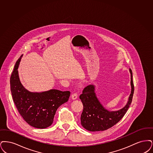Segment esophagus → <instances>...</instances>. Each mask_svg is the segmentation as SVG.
<instances>
[{
	"mask_svg": "<svg viewBox=\"0 0 153 153\" xmlns=\"http://www.w3.org/2000/svg\"><path fill=\"white\" fill-rule=\"evenodd\" d=\"M78 98V94L76 93H74L71 95V98L73 100H76Z\"/></svg>",
	"mask_w": 153,
	"mask_h": 153,
	"instance_id": "34e87169",
	"label": "esophagus"
}]
</instances>
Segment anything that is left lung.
Returning <instances> with one entry per match:
<instances>
[{
    "label": "left lung",
    "mask_w": 153,
    "mask_h": 153,
    "mask_svg": "<svg viewBox=\"0 0 153 153\" xmlns=\"http://www.w3.org/2000/svg\"><path fill=\"white\" fill-rule=\"evenodd\" d=\"M131 93L126 105L123 108L116 111H109L101 104L95 92L94 85H88L83 90L79 96L83 110L81 114V125L90 131H104L116 125L121 120L131 103L134 87L133 82V73L130 68Z\"/></svg>",
    "instance_id": "left-lung-1"
}]
</instances>
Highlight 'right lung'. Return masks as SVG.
<instances>
[{"instance_id": "right-lung-1", "label": "right lung", "mask_w": 153, "mask_h": 153, "mask_svg": "<svg viewBox=\"0 0 153 153\" xmlns=\"http://www.w3.org/2000/svg\"><path fill=\"white\" fill-rule=\"evenodd\" d=\"M22 56L16 62L10 78L13 99L28 124L37 128H45L52 125L57 109L68 101L70 92L55 89L40 93L27 90L20 82L18 70Z\"/></svg>"}]
</instances>
